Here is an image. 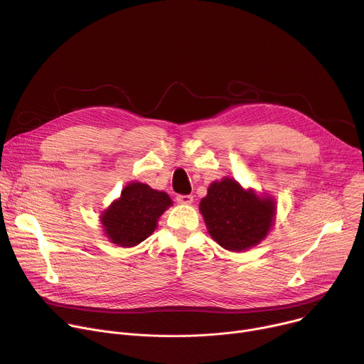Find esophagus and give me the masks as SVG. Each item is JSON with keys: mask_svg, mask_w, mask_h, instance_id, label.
Listing matches in <instances>:
<instances>
[{"mask_svg": "<svg viewBox=\"0 0 364 364\" xmlns=\"http://www.w3.org/2000/svg\"><path fill=\"white\" fill-rule=\"evenodd\" d=\"M176 200L182 205H191L193 202V196L192 195H178Z\"/></svg>", "mask_w": 364, "mask_h": 364, "instance_id": "1", "label": "esophagus"}]
</instances>
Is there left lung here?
I'll return each instance as SVG.
<instances>
[{"label":"left lung","instance_id":"left-lung-1","mask_svg":"<svg viewBox=\"0 0 364 364\" xmlns=\"http://www.w3.org/2000/svg\"><path fill=\"white\" fill-rule=\"evenodd\" d=\"M199 210L209 235L223 248L242 252L267 238L274 227L277 205L269 195L242 188L232 178L209 185Z\"/></svg>","mask_w":364,"mask_h":364}]
</instances>
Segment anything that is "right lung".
Listing matches in <instances>:
<instances>
[{
    "label": "right lung",
    "instance_id": "1",
    "mask_svg": "<svg viewBox=\"0 0 364 364\" xmlns=\"http://www.w3.org/2000/svg\"><path fill=\"white\" fill-rule=\"evenodd\" d=\"M169 206L172 199L166 192L141 182H129L120 196L102 212L103 232L117 247H136L154 234L161 215Z\"/></svg>",
    "mask_w": 364,
    "mask_h": 364
}]
</instances>
